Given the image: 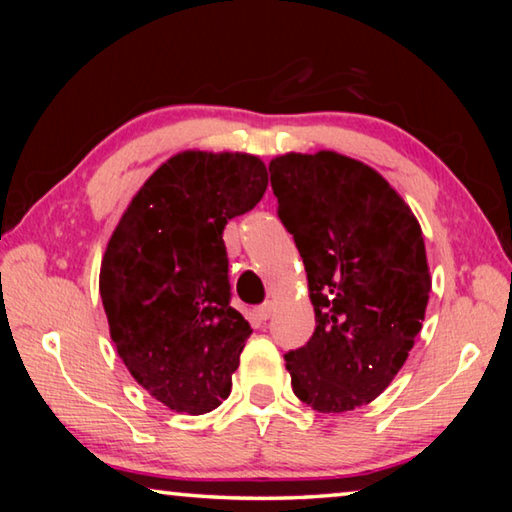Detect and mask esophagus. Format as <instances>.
I'll use <instances>...</instances> for the list:
<instances>
[{
  "label": "esophagus",
  "instance_id": "34e87169",
  "mask_svg": "<svg viewBox=\"0 0 512 512\" xmlns=\"http://www.w3.org/2000/svg\"><path fill=\"white\" fill-rule=\"evenodd\" d=\"M271 314H273V302H264V305L255 307V316L259 320H268V318H271Z\"/></svg>",
  "mask_w": 512,
  "mask_h": 512
}]
</instances>
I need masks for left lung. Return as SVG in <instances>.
Instances as JSON below:
<instances>
[{
    "instance_id": "1",
    "label": "left lung",
    "mask_w": 512,
    "mask_h": 512,
    "mask_svg": "<svg viewBox=\"0 0 512 512\" xmlns=\"http://www.w3.org/2000/svg\"><path fill=\"white\" fill-rule=\"evenodd\" d=\"M268 171L316 314L311 339L284 354L293 393L320 413L352 411L386 391L422 329L420 223L375 169L341 153H287Z\"/></svg>"
}]
</instances>
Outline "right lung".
Segmentation results:
<instances>
[{"label": "right lung", "mask_w": 512, "mask_h": 512, "mask_svg": "<svg viewBox=\"0 0 512 512\" xmlns=\"http://www.w3.org/2000/svg\"><path fill=\"white\" fill-rule=\"evenodd\" d=\"M266 185L257 155L183 151L153 171L108 241L99 291L110 339L171 411L210 413L230 395L253 329L230 307L223 228Z\"/></svg>", "instance_id": "1"}]
</instances>
